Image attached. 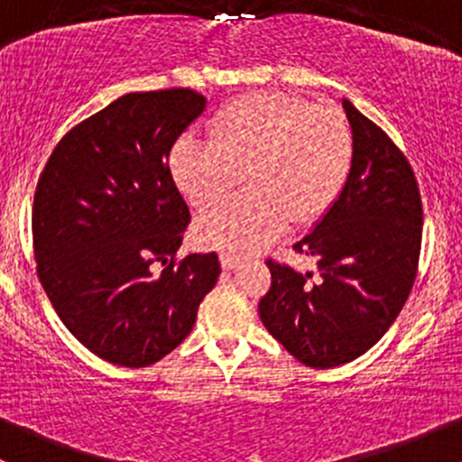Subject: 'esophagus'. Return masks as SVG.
<instances>
[{
	"label": "esophagus",
	"instance_id": "obj_1",
	"mask_svg": "<svg viewBox=\"0 0 462 462\" xmlns=\"http://www.w3.org/2000/svg\"><path fill=\"white\" fill-rule=\"evenodd\" d=\"M220 264L225 271H233L237 266V258L233 254H220Z\"/></svg>",
	"mask_w": 462,
	"mask_h": 462
}]
</instances>
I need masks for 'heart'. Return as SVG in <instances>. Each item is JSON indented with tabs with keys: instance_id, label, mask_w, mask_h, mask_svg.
Masks as SVG:
<instances>
[{
	"instance_id": "b5f03b06",
	"label": "heart",
	"mask_w": 462,
	"mask_h": 462,
	"mask_svg": "<svg viewBox=\"0 0 462 462\" xmlns=\"http://www.w3.org/2000/svg\"><path fill=\"white\" fill-rule=\"evenodd\" d=\"M354 164V133L337 108L284 93H251L211 122V140L182 135L169 173L198 208L213 207L245 171L246 193L193 225L204 249L246 254L275 240L289 222L309 225L340 198Z\"/></svg>"
}]
</instances>
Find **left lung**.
Here are the masks:
<instances>
[{
	"label": "left lung",
	"instance_id": "1",
	"mask_svg": "<svg viewBox=\"0 0 462 462\" xmlns=\"http://www.w3.org/2000/svg\"><path fill=\"white\" fill-rule=\"evenodd\" d=\"M354 164L334 207L293 249L316 258L318 278L266 263L271 289L258 311L302 365L331 369L372 349L416 280L422 204L405 155L349 99Z\"/></svg>",
	"mask_w": 462,
	"mask_h": 462
}]
</instances>
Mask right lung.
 I'll list each match as a JSON object with an SVG mask.
<instances>
[{
	"instance_id": "obj_1",
	"label": "right lung",
	"mask_w": 462,
	"mask_h": 462,
	"mask_svg": "<svg viewBox=\"0 0 462 462\" xmlns=\"http://www.w3.org/2000/svg\"><path fill=\"white\" fill-rule=\"evenodd\" d=\"M204 108L191 88L122 95L66 133L37 184L40 282L66 329L106 363L146 367L171 354L217 282L216 254L173 263L191 216L166 160ZM153 262L167 264L160 276Z\"/></svg>"
}]
</instances>
